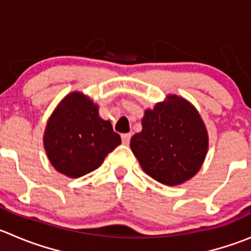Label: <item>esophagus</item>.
<instances>
[{
    "instance_id": "34e87169",
    "label": "esophagus",
    "mask_w": 251,
    "mask_h": 251,
    "mask_svg": "<svg viewBox=\"0 0 251 251\" xmlns=\"http://www.w3.org/2000/svg\"><path fill=\"white\" fill-rule=\"evenodd\" d=\"M131 133H124V135H121V140H123V143L124 144H128L130 143V140H131Z\"/></svg>"
}]
</instances>
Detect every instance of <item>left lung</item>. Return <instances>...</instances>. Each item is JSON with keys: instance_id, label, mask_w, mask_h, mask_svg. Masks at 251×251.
<instances>
[{"instance_id": "1", "label": "left lung", "mask_w": 251, "mask_h": 251, "mask_svg": "<svg viewBox=\"0 0 251 251\" xmlns=\"http://www.w3.org/2000/svg\"><path fill=\"white\" fill-rule=\"evenodd\" d=\"M130 147L147 175L168 186L194 176L204 163L209 138L198 110L184 98L170 95L147 109L142 131Z\"/></svg>"}]
</instances>
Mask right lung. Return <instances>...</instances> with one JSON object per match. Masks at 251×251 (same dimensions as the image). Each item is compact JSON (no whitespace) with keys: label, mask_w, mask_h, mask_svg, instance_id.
<instances>
[{"label":"right lung","mask_w":251,"mask_h":251,"mask_svg":"<svg viewBox=\"0 0 251 251\" xmlns=\"http://www.w3.org/2000/svg\"><path fill=\"white\" fill-rule=\"evenodd\" d=\"M121 143L110 121L103 120L98 105L81 92H72L48 119L44 146L58 173L72 178L96 170Z\"/></svg>","instance_id":"1"}]
</instances>
